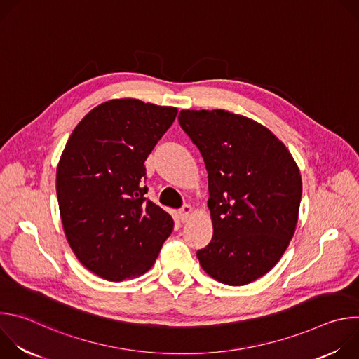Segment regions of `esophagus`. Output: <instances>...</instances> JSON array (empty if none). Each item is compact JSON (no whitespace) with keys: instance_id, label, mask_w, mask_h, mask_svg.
I'll list each match as a JSON object with an SVG mask.
<instances>
[{"instance_id":"1","label":"esophagus","mask_w":359,"mask_h":359,"mask_svg":"<svg viewBox=\"0 0 359 359\" xmlns=\"http://www.w3.org/2000/svg\"><path fill=\"white\" fill-rule=\"evenodd\" d=\"M191 213H193V209H191L190 204H184V206L179 210V219L182 222H187L189 217L191 216Z\"/></svg>"}]
</instances>
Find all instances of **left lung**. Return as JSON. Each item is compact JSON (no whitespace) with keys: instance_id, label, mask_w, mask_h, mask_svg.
<instances>
[{"instance_id":"8db88e82","label":"left lung","mask_w":359,"mask_h":359,"mask_svg":"<svg viewBox=\"0 0 359 359\" xmlns=\"http://www.w3.org/2000/svg\"><path fill=\"white\" fill-rule=\"evenodd\" d=\"M179 123L209 173L213 238L197 251L198 263L219 283H252L280 262L295 233L299 169L271 130L245 116L180 111Z\"/></svg>"}]
</instances>
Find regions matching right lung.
Wrapping results in <instances>:
<instances>
[{
    "label": "right lung",
    "mask_w": 359,
    "mask_h": 359,
    "mask_svg": "<svg viewBox=\"0 0 359 359\" xmlns=\"http://www.w3.org/2000/svg\"><path fill=\"white\" fill-rule=\"evenodd\" d=\"M177 109L112 99L74 129L57 168V196L76 259L108 281L139 277L156 262L173 219L147 200L144 161Z\"/></svg>",
    "instance_id": "right-lung-1"
}]
</instances>
